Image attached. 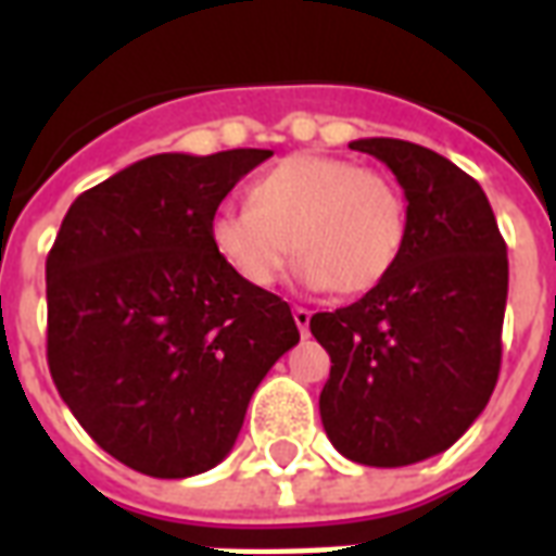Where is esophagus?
<instances>
[{
  "mask_svg": "<svg viewBox=\"0 0 556 556\" xmlns=\"http://www.w3.org/2000/svg\"><path fill=\"white\" fill-rule=\"evenodd\" d=\"M291 315H294V325H298V330H301V337H309V318H313V313H309V309H303V306H294Z\"/></svg>",
  "mask_w": 556,
  "mask_h": 556,
  "instance_id": "esophagus-1",
  "label": "esophagus"
}]
</instances>
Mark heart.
I'll return each mask as SVG.
<instances>
[{"mask_svg": "<svg viewBox=\"0 0 556 556\" xmlns=\"http://www.w3.org/2000/svg\"><path fill=\"white\" fill-rule=\"evenodd\" d=\"M247 202L214 211L207 243L253 289H270L294 250L303 286L366 294L405 253L408 202L399 184L354 160L291 154L250 184Z\"/></svg>", "mask_w": 556, "mask_h": 556, "instance_id": "1", "label": "heart"}]
</instances>
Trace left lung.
I'll list each match as a JSON object with an SVG mask.
<instances>
[{"label":"left lung","instance_id":"8db88e82","mask_svg":"<svg viewBox=\"0 0 556 556\" xmlns=\"http://www.w3.org/2000/svg\"><path fill=\"white\" fill-rule=\"evenodd\" d=\"M408 199L396 270L337 313L309 318L330 354L318 408L330 443L369 467H402L453 446L501 375L509 289L506 243L467 172L405 139H357Z\"/></svg>","mask_w":556,"mask_h":556}]
</instances>
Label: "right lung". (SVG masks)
Masks as SVG:
<instances>
[{"mask_svg": "<svg viewBox=\"0 0 556 556\" xmlns=\"http://www.w3.org/2000/svg\"><path fill=\"white\" fill-rule=\"evenodd\" d=\"M274 151L154 154L67 207L47 255V363L91 441L184 479L238 441L267 369L298 345L289 303L219 262L207 219Z\"/></svg>", "mask_w": 556, "mask_h": 556, "instance_id": "add662e5", "label": "right lung"}]
</instances>
